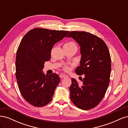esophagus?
<instances>
[{
	"label": "esophagus",
	"instance_id": "34e87169",
	"mask_svg": "<svg viewBox=\"0 0 128 128\" xmlns=\"http://www.w3.org/2000/svg\"><path fill=\"white\" fill-rule=\"evenodd\" d=\"M60 78H65V77H68V76L66 75H63V74H61L59 75Z\"/></svg>",
	"mask_w": 128,
	"mask_h": 128
}]
</instances>
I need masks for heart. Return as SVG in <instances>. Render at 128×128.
<instances>
[{"mask_svg":"<svg viewBox=\"0 0 128 128\" xmlns=\"http://www.w3.org/2000/svg\"><path fill=\"white\" fill-rule=\"evenodd\" d=\"M64 47H66V48H77V45L75 42H69L67 43L64 46ZM69 68L67 66H65L64 67V69L65 70H68Z\"/></svg>","mask_w":128,"mask_h":128,"instance_id":"b5f03b06","label":"heart"}]
</instances>
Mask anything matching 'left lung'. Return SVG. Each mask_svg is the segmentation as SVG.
<instances>
[{"label":"left lung","instance_id":"8db88e82","mask_svg":"<svg viewBox=\"0 0 128 128\" xmlns=\"http://www.w3.org/2000/svg\"><path fill=\"white\" fill-rule=\"evenodd\" d=\"M66 37L72 38L80 46V66L75 72L78 75H84L81 86L75 78L72 79L70 99L80 109L90 110L102 101L110 83L111 59L109 50L104 40L86 32L73 31Z\"/></svg>","mask_w":128,"mask_h":128}]
</instances>
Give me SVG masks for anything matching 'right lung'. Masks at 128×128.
Here are the masks:
<instances>
[{
    "mask_svg": "<svg viewBox=\"0 0 128 128\" xmlns=\"http://www.w3.org/2000/svg\"><path fill=\"white\" fill-rule=\"evenodd\" d=\"M68 31L34 28L29 31L16 52L15 70L19 90L26 101L36 107L51 102L60 78L56 74L42 72L45 61L51 58L56 42L66 37Z\"/></svg>",
    "mask_w": 128,
    "mask_h": 128,
    "instance_id": "obj_1",
    "label": "right lung"
}]
</instances>
